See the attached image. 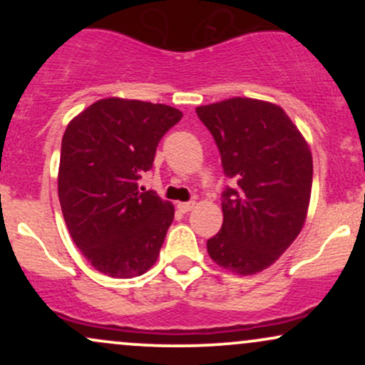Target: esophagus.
Masks as SVG:
<instances>
[{"instance_id":"esophagus-1","label":"esophagus","mask_w":365,"mask_h":365,"mask_svg":"<svg viewBox=\"0 0 365 365\" xmlns=\"http://www.w3.org/2000/svg\"><path fill=\"white\" fill-rule=\"evenodd\" d=\"M177 207L180 209V212H183V215H185V212L192 211V209L195 207V202L194 200H190V202H178Z\"/></svg>"}]
</instances>
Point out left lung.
Listing matches in <instances>:
<instances>
[{"mask_svg": "<svg viewBox=\"0 0 365 365\" xmlns=\"http://www.w3.org/2000/svg\"><path fill=\"white\" fill-rule=\"evenodd\" d=\"M233 187L223 190V226L207 240L217 266L237 274L266 269L305 223L312 156L299 128L276 104L233 98L197 108Z\"/></svg>", "mask_w": 365, "mask_h": 365, "instance_id": "8db88e82", "label": "left lung"}]
</instances>
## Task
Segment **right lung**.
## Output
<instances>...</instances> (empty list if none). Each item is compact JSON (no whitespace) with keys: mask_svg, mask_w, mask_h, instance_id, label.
Instances as JSON below:
<instances>
[{"mask_svg":"<svg viewBox=\"0 0 365 365\" xmlns=\"http://www.w3.org/2000/svg\"><path fill=\"white\" fill-rule=\"evenodd\" d=\"M166 104L108 98L91 104L63 133L58 197L75 245L111 278L144 274L156 262L175 209L139 190L159 140L182 120Z\"/></svg>","mask_w":365,"mask_h":365,"instance_id":"obj_1","label":"right lung"}]
</instances>
